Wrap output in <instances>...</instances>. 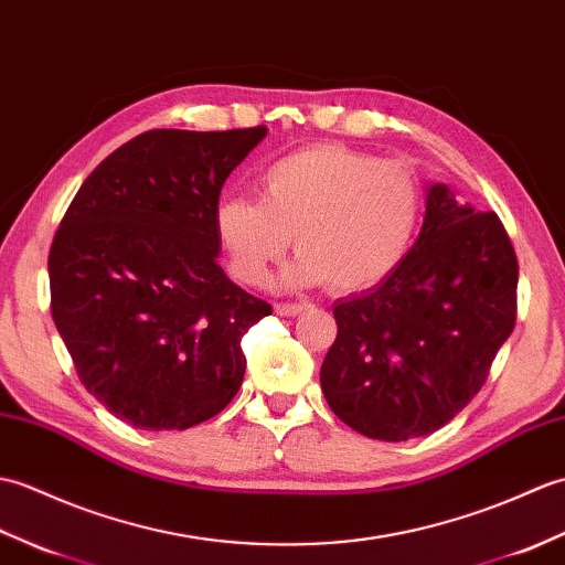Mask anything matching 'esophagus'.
I'll list each match as a JSON object with an SVG mask.
<instances>
[{
	"mask_svg": "<svg viewBox=\"0 0 565 565\" xmlns=\"http://www.w3.org/2000/svg\"><path fill=\"white\" fill-rule=\"evenodd\" d=\"M307 309H311V305H307V302H280V305H275V311H278L280 317H297Z\"/></svg>",
	"mask_w": 565,
	"mask_h": 565,
	"instance_id": "1",
	"label": "esophagus"
}]
</instances>
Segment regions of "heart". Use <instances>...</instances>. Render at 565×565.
<instances>
[{
  "label": "heart",
  "instance_id": "1",
  "mask_svg": "<svg viewBox=\"0 0 565 565\" xmlns=\"http://www.w3.org/2000/svg\"><path fill=\"white\" fill-rule=\"evenodd\" d=\"M423 217V183L401 161L326 142L297 149L258 173V200L227 195L215 234L234 278L260 287L282 260L290 236V285L329 282L365 292L401 268Z\"/></svg>",
  "mask_w": 565,
  "mask_h": 565
}]
</instances>
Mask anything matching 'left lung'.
I'll list each match as a JSON object with an SVG mask.
<instances>
[{"mask_svg": "<svg viewBox=\"0 0 565 565\" xmlns=\"http://www.w3.org/2000/svg\"><path fill=\"white\" fill-rule=\"evenodd\" d=\"M321 365L331 411L372 440L430 435L479 394L518 319V256L495 212L428 188L401 268L333 307Z\"/></svg>", "mask_w": 565, "mask_h": 565, "instance_id": "left-lung-1", "label": "left lung"}]
</instances>
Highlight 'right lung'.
Returning <instances> with one entry per match:
<instances>
[{"label": "right lung", "mask_w": 565, "mask_h": 565, "mask_svg": "<svg viewBox=\"0 0 565 565\" xmlns=\"http://www.w3.org/2000/svg\"><path fill=\"white\" fill-rule=\"evenodd\" d=\"M268 128L149 130L98 164L47 256L50 309L86 392L140 430L230 404L242 338L273 307L220 268L222 185Z\"/></svg>", "instance_id": "add662e5"}]
</instances>
